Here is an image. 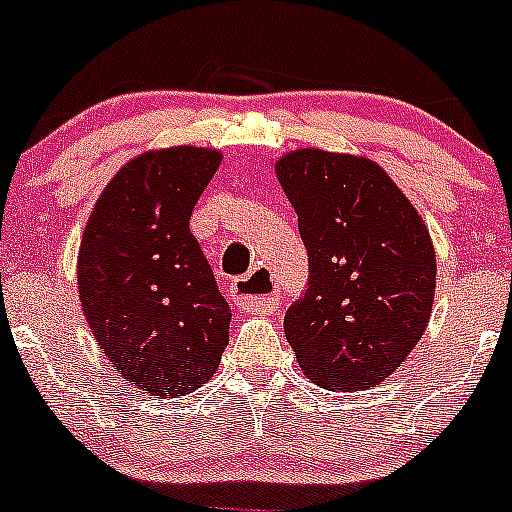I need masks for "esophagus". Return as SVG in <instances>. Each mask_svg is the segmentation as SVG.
<instances>
[{
    "label": "esophagus",
    "instance_id": "34e87169",
    "mask_svg": "<svg viewBox=\"0 0 512 512\" xmlns=\"http://www.w3.org/2000/svg\"><path fill=\"white\" fill-rule=\"evenodd\" d=\"M256 291H261L262 295L256 296ZM233 295L246 312H271L279 305L274 295V277L266 269H253L233 279Z\"/></svg>",
    "mask_w": 512,
    "mask_h": 512
}]
</instances>
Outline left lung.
Returning a JSON list of instances; mask_svg holds the SVG:
<instances>
[{
    "mask_svg": "<svg viewBox=\"0 0 512 512\" xmlns=\"http://www.w3.org/2000/svg\"><path fill=\"white\" fill-rule=\"evenodd\" d=\"M277 176L310 264L284 315L289 346L325 390L374 387L431 318L436 251L423 217L369 158L300 148L279 158Z\"/></svg>",
    "mask_w": 512,
    "mask_h": 512,
    "instance_id": "left-lung-1",
    "label": "left lung"
}]
</instances>
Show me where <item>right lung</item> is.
<instances>
[{
  "instance_id": "obj_1",
  "label": "right lung",
  "mask_w": 512,
  "mask_h": 512,
  "mask_svg": "<svg viewBox=\"0 0 512 512\" xmlns=\"http://www.w3.org/2000/svg\"><path fill=\"white\" fill-rule=\"evenodd\" d=\"M223 153L176 146L122 166L79 248V300L122 379L158 397L197 390L228 346L230 307L189 217Z\"/></svg>"
}]
</instances>
